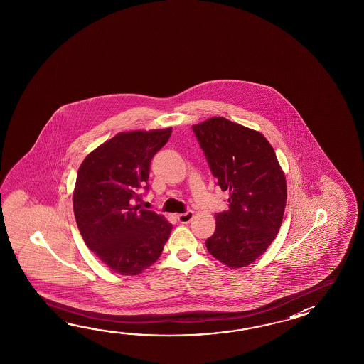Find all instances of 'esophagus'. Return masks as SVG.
<instances>
[{
    "label": "esophagus",
    "mask_w": 364,
    "mask_h": 364,
    "mask_svg": "<svg viewBox=\"0 0 364 364\" xmlns=\"http://www.w3.org/2000/svg\"><path fill=\"white\" fill-rule=\"evenodd\" d=\"M193 210H187L186 213H181V215H178V221L181 224H188V223L193 220Z\"/></svg>",
    "instance_id": "esophagus-1"
}]
</instances>
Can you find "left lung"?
I'll use <instances>...</instances> for the list:
<instances>
[{"label":"left lung","mask_w":364,"mask_h":364,"mask_svg":"<svg viewBox=\"0 0 364 364\" xmlns=\"http://www.w3.org/2000/svg\"><path fill=\"white\" fill-rule=\"evenodd\" d=\"M193 130L217 183L230 193V208L215 216L207 250L226 267H247L277 237L287 205L285 173L262 132L224 117L193 124Z\"/></svg>","instance_id":"obj_1"}]
</instances>
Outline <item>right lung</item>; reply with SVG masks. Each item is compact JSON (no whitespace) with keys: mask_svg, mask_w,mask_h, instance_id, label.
<instances>
[{"mask_svg":"<svg viewBox=\"0 0 364 364\" xmlns=\"http://www.w3.org/2000/svg\"><path fill=\"white\" fill-rule=\"evenodd\" d=\"M163 130L119 132L85 156L77 174L73 207L87 247L113 272L136 276L160 257L171 223L140 209L151 160L171 138Z\"/></svg>","mask_w":364,"mask_h":364,"instance_id":"obj_1","label":"right lung"}]
</instances>
